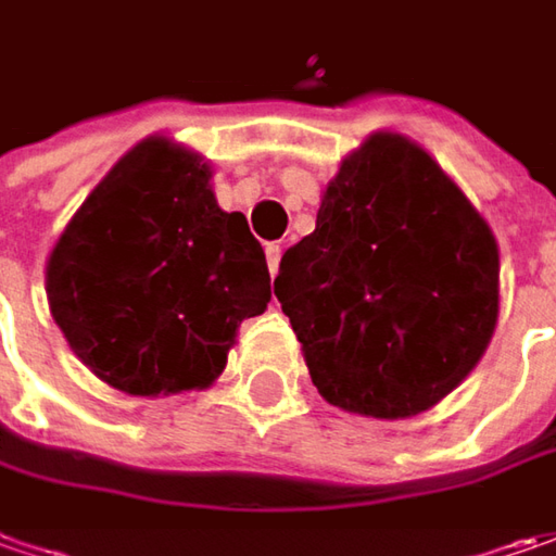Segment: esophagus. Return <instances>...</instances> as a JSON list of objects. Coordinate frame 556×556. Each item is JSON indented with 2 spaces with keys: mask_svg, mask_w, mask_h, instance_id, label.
Here are the masks:
<instances>
[{
  "mask_svg": "<svg viewBox=\"0 0 556 556\" xmlns=\"http://www.w3.org/2000/svg\"><path fill=\"white\" fill-rule=\"evenodd\" d=\"M264 252H267V267H270V277H277L279 258H282V245H279V242H270Z\"/></svg>",
  "mask_w": 556,
  "mask_h": 556,
  "instance_id": "34e87169",
  "label": "esophagus"
}]
</instances>
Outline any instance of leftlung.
<instances>
[{"label":"left lung","mask_w":556,"mask_h":556,"mask_svg":"<svg viewBox=\"0 0 556 556\" xmlns=\"http://www.w3.org/2000/svg\"><path fill=\"white\" fill-rule=\"evenodd\" d=\"M274 295L316 391L369 418L437 406L498 319V245L418 144L378 131L341 160L316 230L279 261Z\"/></svg>","instance_id":"obj_1"}]
</instances>
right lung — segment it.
<instances>
[{
  "label": "right lung",
  "instance_id": "obj_1",
  "mask_svg": "<svg viewBox=\"0 0 556 556\" xmlns=\"http://www.w3.org/2000/svg\"><path fill=\"white\" fill-rule=\"evenodd\" d=\"M202 156L165 138L128 150L79 205L46 267L51 316L110 388H208L270 274L242 212H224Z\"/></svg>",
  "mask_w": 556,
  "mask_h": 556
}]
</instances>
